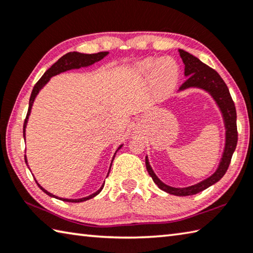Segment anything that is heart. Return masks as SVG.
<instances>
[{
    "mask_svg": "<svg viewBox=\"0 0 253 253\" xmlns=\"http://www.w3.org/2000/svg\"><path fill=\"white\" fill-rule=\"evenodd\" d=\"M144 74L152 73V90L157 99L163 100L173 90L179 78V69L175 61L165 59L159 63L158 60L147 59L140 66Z\"/></svg>",
    "mask_w": 253,
    "mask_h": 253,
    "instance_id": "heart-1",
    "label": "heart"
}]
</instances>
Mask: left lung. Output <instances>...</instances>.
<instances>
[{"instance_id":"8db88e82","label":"left lung","mask_w":253,"mask_h":253,"mask_svg":"<svg viewBox=\"0 0 253 253\" xmlns=\"http://www.w3.org/2000/svg\"><path fill=\"white\" fill-rule=\"evenodd\" d=\"M179 53L184 63V75L187 77L185 82L180 86L179 92L187 90V88L190 87H198L209 93L213 97L216 105L219 106L221 113H222L225 127V144L218 169L209 178L205 179L197 184L190 185V187L185 188H173L163 183L156 175V173H154V171L152 170V168L149 163L148 157H145V167H147V170L149 174L151 175L154 183L159 188L163 190V191H166L167 193L173 194V196L187 197L193 196V194H197L203 191V190H206L207 188L211 187L212 184L218 182L225 174V172H227L238 142L237 111L236 106H234V102L232 101V97L230 95L227 84L224 83L219 73L215 70L211 69L210 66L203 63L198 57L190 54V53L183 50H179Z\"/></svg>"}]
</instances>
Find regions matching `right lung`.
Returning a JSON list of instances; mask_svg holds the SVG:
<instances>
[{
    "label": "right lung",
    "mask_w": 253,
    "mask_h": 253,
    "mask_svg": "<svg viewBox=\"0 0 253 253\" xmlns=\"http://www.w3.org/2000/svg\"><path fill=\"white\" fill-rule=\"evenodd\" d=\"M109 54V52H99V53H94V54H84V53H79V52H70V53H66L65 55H63L61 57V59L57 60L54 64H53L50 69L46 70V72L44 73L42 75V78L39 80V81L37 82V84H35L33 90H32V93H31V97H30V102H29V110H28V114H26V118H25V121H24V126H23V136H24V140H25V127H26V124H28V120H29V117H30V113H31V109H32V105L34 103V100L35 97H37V95L39 94V92L42 90V87L45 85V84L50 81V79L52 77H54V75H57L60 74L62 72H65V71H69V70H74V69H80V68H86V66H90L92 64H94L95 62H99L101 61L102 59H103L104 56H106ZM121 144L120 147L118 148V150H120L122 148ZM118 150L115 151L114 156L112 158V161H111V166H110V169L111 167H112V162L114 160V157L115 154H117ZM25 158V163L26 166L28 165V160H26V156H24ZM30 169V168H29ZM110 173V170L108 172V175ZM106 175V176H108ZM35 182L38 183V181L35 180ZM39 185V188L42 190L43 192H45L47 196H50L52 198H55V199H59V200H62V201H65V202H83V201H86L88 200V199H92L94 198L95 196H97L101 191L102 189H103L104 187V183L101 185V188L97 190L96 192L90 194V196H87L85 198H81V199H64V198H59L54 196V194L50 193L48 191H46L45 189H44L43 187H41V185Z\"/></svg>",
    "instance_id": "1"
}]
</instances>
